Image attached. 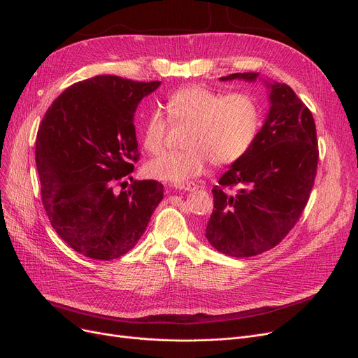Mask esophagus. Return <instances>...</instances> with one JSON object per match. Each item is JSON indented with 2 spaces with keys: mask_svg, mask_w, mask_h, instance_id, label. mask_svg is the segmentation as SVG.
<instances>
[{
  "mask_svg": "<svg viewBox=\"0 0 358 358\" xmlns=\"http://www.w3.org/2000/svg\"><path fill=\"white\" fill-rule=\"evenodd\" d=\"M176 189L178 190H182V192H193L197 189V184L190 181V182H184V184H177Z\"/></svg>",
  "mask_w": 358,
  "mask_h": 358,
  "instance_id": "1",
  "label": "esophagus"
}]
</instances>
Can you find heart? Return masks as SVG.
<instances>
[{"label": "heart", "mask_w": 358, "mask_h": 358, "mask_svg": "<svg viewBox=\"0 0 358 358\" xmlns=\"http://www.w3.org/2000/svg\"><path fill=\"white\" fill-rule=\"evenodd\" d=\"M166 115L171 123H189L185 149L166 152L146 164L152 178L184 184L203 174L212 161L228 166L245 157L261 129V107L248 92H223L192 84L169 94ZM168 119L161 111L149 113L143 127V148L159 154L165 148Z\"/></svg>", "instance_id": "b5f03b06"}]
</instances>
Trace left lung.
Instances as JSON below:
<instances>
[{
	"label": "left lung",
	"mask_w": 358,
	"mask_h": 358,
	"mask_svg": "<svg viewBox=\"0 0 358 358\" xmlns=\"http://www.w3.org/2000/svg\"><path fill=\"white\" fill-rule=\"evenodd\" d=\"M238 72L222 81H254ZM270 113L254 146L213 187L206 238L231 257H254L283 241L302 216L319 161L310 110L286 84H270Z\"/></svg>",
	"instance_id": "8db88e82"
}]
</instances>
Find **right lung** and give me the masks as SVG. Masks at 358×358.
Returning a JSON list of instances; mask_svg holds the SVG:
<instances>
[{
  "label": "right lung",
  "instance_id": "1",
  "mask_svg": "<svg viewBox=\"0 0 358 358\" xmlns=\"http://www.w3.org/2000/svg\"><path fill=\"white\" fill-rule=\"evenodd\" d=\"M159 84L116 75L75 83L53 100L37 130L43 208L56 234L88 258L129 252L164 197L154 180H135L124 190L141 155L135 110Z\"/></svg>",
  "mask_w": 358,
  "mask_h": 358
}]
</instances>
